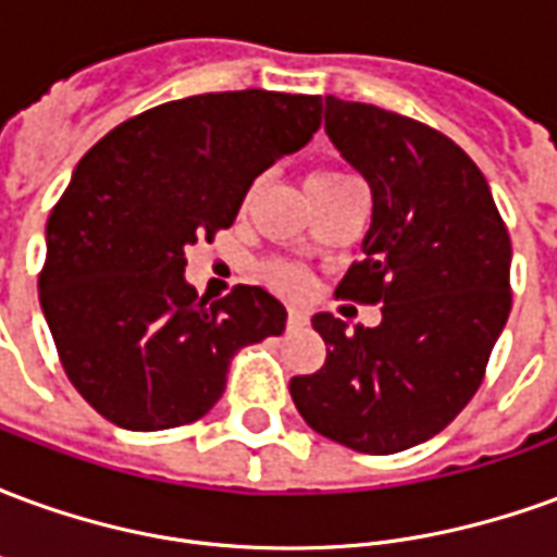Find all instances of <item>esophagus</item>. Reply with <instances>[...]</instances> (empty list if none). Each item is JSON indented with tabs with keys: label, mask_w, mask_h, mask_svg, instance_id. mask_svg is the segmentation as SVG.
Listing matches in <instances>:
<instances>
[{
	"label": "esophagus",
	"mask_w": 557,
	"mask_h": 557,
	"mask_svg": "<svg viewBox=\"0 0 557 557\" xmlns=\"http://www.w3.org/2000/svg\"><path fill=\"white\" fill-rule=\"evenodd\" d=\"M307 322H310V319H307V313H301V310H295V307H292L289 315H286V325H289V331H298V327H304V325H307Z\"/></svg>",
	"instance_id": "34e87169"
}]
</instances>
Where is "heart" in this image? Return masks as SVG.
I'll return each instance as SVG.
<instances>
[{
  "label": "heart",
  "instance_id": "obj_1",
  "mask_svg": "<svg viewBox=\"0 0 557 557\" xmlns=\"http://www.w3.org/2000/svg\"><path fill=\"white\" fill-rule=\"evenodd\" d=\"M339 178H346V172H337V170H322L315 172L310 184H327V182H339ZM271 283L277 286L280 292H286V295H298L304 289V280L298 271H292V268H274L271 271Z\"/></svg>",
  "mask_w": 557,
  "mask_h": 557
}]
</instances>
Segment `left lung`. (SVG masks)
<instances>
[{
	"mask_svg": "<svg viewBox=\"0 0 557 557\" xmlns=\"http://www.w3.org/2000/svg\"><path fill=\"white\" fill-rule=\"evenodd\" d=\"M325 131L373 190L363 259L337 298L382 304V325L313 315L327 358L295 375L319 435L387 456L442 432L486 375L510 315V235L478 163L442 131L373 103L325 98Z\"/></svg>",
	"mask_w": 557,
	"mask_h": 557,
	"instance_id": "left-lung-1",
	"label": "left lung"
}]
</instances>
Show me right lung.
<instances>
[{"mask_svg":"<svg viewBox=\"0 0 557 557\" xmlns=\"http://www.w3.org/2000/svg\"><path fill=\"white\" fill-rule=\"evenodd\" d=\"M319 95L244 89L160 103L83 154L47 220L38 298L71 385L134 432L194 423L232 358L280 337L286 307L259 286L199 298L184 247L230 230L259 172L310 143Z\"/></svg>","mask_w":557,"mask_h":557,"instance_id":"1","label":"right lung"}]
</instances>
